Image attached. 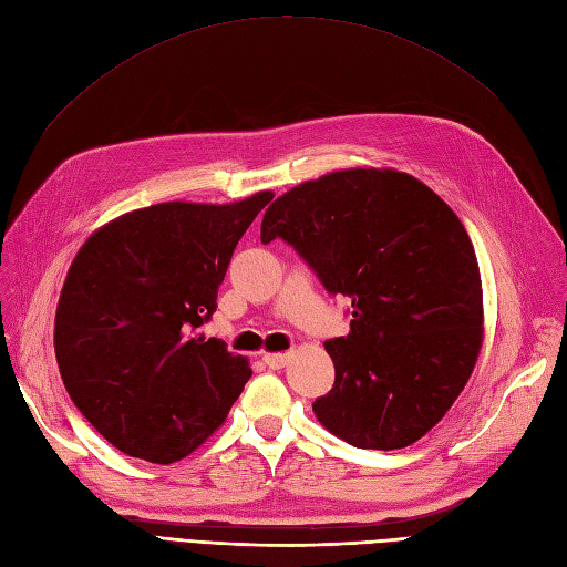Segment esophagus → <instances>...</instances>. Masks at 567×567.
<instances>
[{
  "instance_id": "obj_1",
  "label": "esophagus",
  "mask_w": 567,
  "mask_h": 567,
  "mask_svg": "<svg viewBox=\"0 0 567 567\" xmlns=\"http://www.w3.org/2000/svg\"><path fill=\"white\" fill-rule=\"evenodd\" d=\"M262 362L269 369H284L288 364V354L286 352H265L262 354Z\"/></svg>"
}]
</instances>
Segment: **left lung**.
Segmentation results:
<instances>
[{"label":"left lung","instance_id":"8db88e82","mask_svg":"<svg viewBox=\"0 0 567 567\" xmlns=\"http://www.w3.org/2000/svg\"><path fill=\"white\" fill-rule=\"evenodd\" d=\"M262 244L284 238L329 293L352 300L350 333L319 423L359 450H402L442 421L483 348V281L471 238L431 186L352 167L274 200Z\"/></svg>","mask_w":567,"mask_h":567}]
</instances>
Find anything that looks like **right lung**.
I'll return each instance as SVG.
<instances>
[{
    "mask_svg": "<svg viewBox=\"0 0 567 567\" xmlns=\"http://www.w3.org/2000/svg\"><path fill=\"white\" fill-rule=\"evenodd\" d=\"M271 198L148 205L78 250L56 307V362L82 416L120 452L175 463L244 392L248 359L198 329L215 312L236 244Z\"/></svg>",
    "mask_w": 567,
    "mask_h": 567,
    "instance_id": "obj_1",
    "label": "right lung"
}]
</instances>
